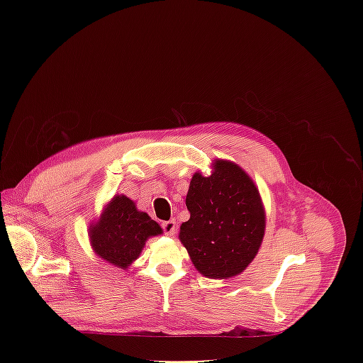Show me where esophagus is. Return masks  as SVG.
I'll list each match as a JSON object with an SVG mask.
<instances>
[{
  "label": "esophagus",
  "instance_id": "34e87169",
  "mask_svg": "<svg viewBox=\"0 0 363 363\" xmlns=\"http://www.w3.org/2000/svg\"><path fill=\"white\" fill-rule=\"evenodd\" d=\"M162 227H163V232L169 235V236H174L175 233H177V223H175V219H171V221L163 223Z\"/></svg>",
  "mask_w": 363,
  "mask_h": 363
}]
</instances>
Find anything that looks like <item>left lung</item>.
Here are the masks:
<instances>
[{
	"mask_svg": "<svg viewBox=\"0 0 363 363\" xmlns=\"http://www.w3.org/2000/svg\"><path fill=\"white\" fill-rule=\"evenodd\" d=\"M211 169L192 175L186 195L191 218L180 225L179 239L201 276L223 280L255 260L267 215L256 183L238 163L215 159Z\"/></svg>",
	"mask_w": 363,
	"mask_h": 363,
	"instance_id": "left-lung-1",
	"label": "left lung"
}]
</instances>
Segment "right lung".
Returning <instances> with one entry per match:
<instances>
[{
    "label": "right lung",
    "instance_id": "add662e5",
    "mask_svg": "<svg viewBox=\"0 0 363 363\" xmlns=\"http://www.w3.org/2000/svg\"><path fill=\"white\" fill-rule=\"evenodd\" d=\"M162 233L155 219L123 194L113 195L87 232L94 255L107 265L125 271L140 256L147 240Z\"/></svg>",
    "mask_w": 363,
    "mask_h": 363
}]
</instances>
